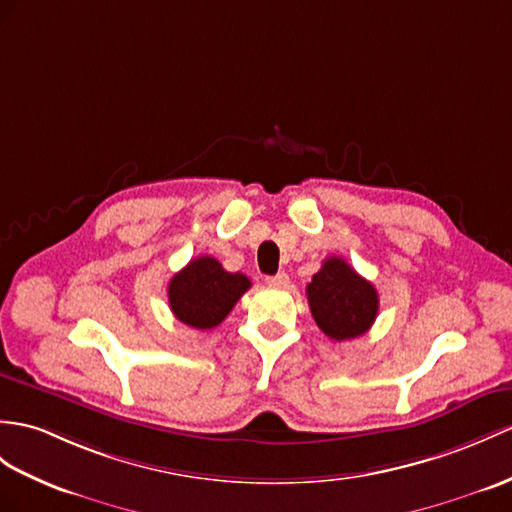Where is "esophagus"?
Returning a JSON list of instances; mask_svg holds the SVG:
<instances>
[{
	"label": "esophagus",
	"mask_w": 512,
	"mask_h": 512,
	"mask_svg": "<svg viewBox=\"0 0 512 512\" xmlns=\"http://www.w3.org/2000/svg\"><path fill=\"white\" fill-rule=\"evenodd\" d=\"M267 284L269 286H276V289H282V286L289 284V276H286L284 271H280V273H276V276H269Z\"/></svg>",
	"instance_id": "obj_1"
}]
</instances>
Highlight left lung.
Listing matches in <instances>:
<instances>
[{
  "label": "left lung",
  "mask_w": 512,
  "mask_h": 512,
  "mask_svg": "<svg viewBox=\"0 0 512 512\" xmlns=\"http://www.w3.org/2000/svg\"><path fill=\"white\" fill-rule=\"evenodd\" d=\"M306 295L319 330L334 341L356 339L378 317L376 286L358 276L339 256L323 260L313 282L306 286Z\"/></svg>",
  "instance_id": "obj_1"
}]
</instances>
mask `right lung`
Masks as SVG:
<instances>
[{
  "mask_svg": "<svg viewBox=\"0 0 512 512\" xmlns=\"http://www.w3.org/2000/svg\"><path fill=\"white\" fill-rule=\"evenodd\" d=\"M249 286L247 276L226 271L217 258H193L169 280L171 313L195 330H210L230 315Z\"/></svg>",
  "mask_w": 512,
  "mask_h": 512,
  "instance_id": "1",
  "label": "right lung"
}]
</instances>
